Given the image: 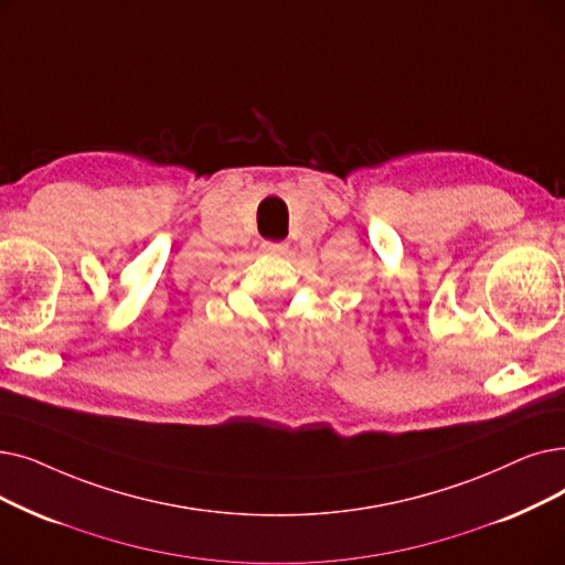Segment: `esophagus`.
Segmentation results:
<instances>
[{"label":"esophagus","mask_w":565,"mask_h":565,"mask_svg":"<svg viewBox=\"0 0 565 565\" xmlns=\"http://www.w3.org/2000/svg\"><path fill=\"white\" fill-rule=\"evenodd\" d=\"M260 247L265 254H273V256H284L288 252V244L284 242H263Z\"/></svg>","instance_id":"1"}]
</instances>
